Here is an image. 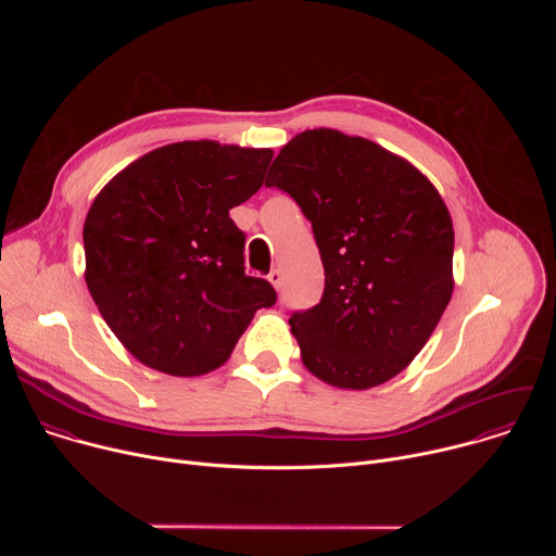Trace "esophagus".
<instances>
[{"mask_svg": "<svg viewBox=\"0 0 556 556\" xmlns=\"http://www.w3.org/2000/svg\"><path fill=\"white\" fill-rule=\"evenodd\" d=\"M268 281L279 290V288H281V273H279V270H270V273H268Z\"/></svg>", "mask_w": 556, "mask_h": 556, "instance_id": "1", "label": "esophagus"}]
</instances>
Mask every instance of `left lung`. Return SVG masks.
I'll return each mask as SVG.
<instances>
[{
  "label": "left lung",
  "instance_id": "obj_1",
  "mask_svg": "<svg viewBox=\"0 0 556 556\" xmlns=\"http://www.w3.org/2000/svg\"><path fill=\"white\" fill-rule=\"evenodd\" d=\"M266 187L290 193L312 222L326 290L290 316L309 374L369 389L427 345L453 294V222L403 155L339 129H305L281 147Z\"/></svg>",
  "mask_w": 556,
  "mask_h": 556
}]
</instances>
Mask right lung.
Masks as SVG:
<instances>
[{
    "label": "right lung",
    "mask_w": 556,
    "mask_h": 556,
    "mask_svg": "<svg viewBox=\"0 0 556 556\" xmlns=\"http://www.w3.org/2000/svg\"><path fill=\"white\" fill-rule=\"evenodd\" d=\"M273 149L185 140L118 172L86 224V283L123 348L169 376L222 367L277 292L244 270L228 217L255 195Z\"/></svg>",
    "instance_id": "right-lung-1"
}]
</instances>
